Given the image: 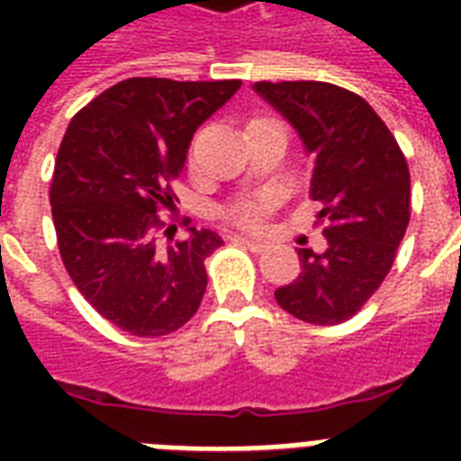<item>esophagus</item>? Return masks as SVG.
<instances>
[{"mask_svg": "<svg viewBox=\"0 0 461 461\" xmlns=\"http://www.w3.org/2000/svg\"><path fill=\"white\" fill-rule=\"evenodd\" d=\"M234 241H237L239 246H244V249H249V251L253 253H263L267 249L263 241H256V239H249V237H234Z\"/></svg>", "mask_w": 461, "mask_h": 461, "instance_id": "obj_1", "label": "esophagus"}]
</instances>
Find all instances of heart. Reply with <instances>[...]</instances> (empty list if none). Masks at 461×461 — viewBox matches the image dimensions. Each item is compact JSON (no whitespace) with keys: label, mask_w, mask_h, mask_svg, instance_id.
<instances>
[{"label":"heart","mask_w":461,"mask_h":461,"mask_svg":"<svg viewBox=\"0 0 461 461\" xmlns=\"http://www.w3.org/2000/svg\"><path fill=\"white\" fill-rule=\"evenodd\" d=\"M267 210V198L266 195H256V198H246V201L234 203L224 215L227 220L237 224H244V227H256V224L263 220Z\"/></svg>","instance_id":"b5f03b06"}]
</instances>
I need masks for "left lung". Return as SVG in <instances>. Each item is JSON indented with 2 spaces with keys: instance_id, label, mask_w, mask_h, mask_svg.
Listing matches in <instances>:
<instances>
[{
  "instance_id": "left-lung-1",
  "label": "left lung",
  "mask_w": 461,
  "mask_h": 461,
  "mask_svg": "<svg viewBox=\"0 0 461 461\" xmlns=\"http://www.w3.org/2000/svg\"><path fill=\"white\" fill-rule=\"evenodd\" d=\"M253 90L302 136L313 158L311 198L328 249H299L302 273L275 292L287 313L337 325L383 285L411 215L407 158L364 97L322 81H258Z\"/></svg>"
}]
</instances>
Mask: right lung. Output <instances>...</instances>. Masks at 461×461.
Segmentation results:
<instances>
[{"mask_svg":"<svg viewBox=\"0 0 461 461\" xmlns=\"http://www.w3.org/2000/svg\"><path fill=\"white\" fill-rule=\"evenodd\" d=\"M241 81L126 78L83 107L54 162L50 203L61 260L86 302L129 335L162 337L191 321L208 287L210 230L159 246L162 210L195 129ZM188 224V222H186Z\"/></svg>","mask_w":461,"mask_h":461,"instance_id":"1","label":"right lung"}]
</instances>
